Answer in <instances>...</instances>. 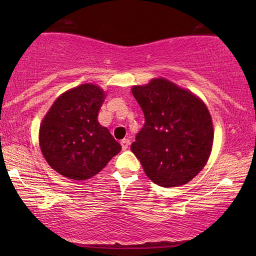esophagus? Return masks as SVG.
Returning <instances> with one entry per match:
<instances>
[{"label":"esophagus","instance_id":"esophagus-1","mask_svg":"<svg viewBox=\"0 0 256 256\" xmlns=\"http://www.w3.org/2000/svg\"><path fill=\"white\" fill-rule=\"evenodd\" d=\"M129 144H130V141H129L128 138H124V140H122V141H121V146H122V149H124V150L128 149Z\"/></svg>","mask_w":256,"mask_h":256}]
</instances>
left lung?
Listing matches in <instances>:
<instances>
[{
    "instance_id": "1",
    "label": "left lung",
    "mask_w": 256,
    "mask_h": 256,
    "mask_svg": "<svg viewBox=\"0 0 256 256\" xmlns=\"http://www.w3.org/2000/svg\"><path fill=\"white\" fill-rule=\"evenodd\" d=\"M146 124L130 149L149 180L163 188L180 186L208 163L213 122L208 106L191 90L166 78L132 87Z\"/></svg>"
}]
</instances>
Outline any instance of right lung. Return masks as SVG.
I'll list each match as a JSON object with an SVG mask.
<instances>
[{
  "label": "right lung",
  "mask_w": 256,
  "mask_h": 256,
  "mask_svg": "<svg viewBox=\"0 0 256 256\" xmlns=\"http://www.w3.org/2000/svg\"><path fill=\"white\" fill-rule=\"evenodd\" d=\"M106 96L100 86L82 84L60 94L40 122L43 157L68 180H90L121 152L120 143L98 121Z\"/></svg>",
  "instance_id": "right-lung-1"
}]
</instances>
